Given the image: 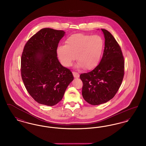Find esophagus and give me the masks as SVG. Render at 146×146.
Returning <instances> with one entry per match:
<instances>
[{
	"instance_id": "34e87169",
	"label": "esophagus",
	"mask_w": 146,
	"mask_h": 146,
	"mask_svg": "<svg viewBox=\"0 0 146 146\" xmlns=\"http://www.w3.org/2000/svg\"><path fill=\"white\" fill-rule=\"evenodd\" d=\"M73 76L74 78H78L79 77V74L77 72H73Z\"/></svg>"
}]
</instances>
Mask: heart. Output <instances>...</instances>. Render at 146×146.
Listing matches in <instances>:
<instances>
[{
  "label": "heart",
  "instance_id": "b5f03b06",
  "mask_svg": "<svg viewBox=\"0 0 146 146\" xmlns=\"http://www.w3.org/2000/svg\"><path fill=\"white\" fill-rule=\"evenodd\" d=\"M104 48L101 36L76 33L69 36L65 45L57 49L58 57L63 66L69 67L75 59L78 66L85 70L95 68L100 62Z\"/></svg>",
  "mask_w": 146,
  "mask_h": 146
}]
</instances>
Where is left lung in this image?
<instances>
[{
  "label": "left lung",
  "instance_id": "8db88e82",
  "mask_svg": "<svg viewBox=\"0 0 146 146\" xmlns=\"http://www.w3.org/2000/svg\"><path fill=\"white\" fill-rule=\"evenodd\" d=\"M101 30L105 39L102 58L94 70L80 75L84 99L94 106L114 97L124 76V58L120 46L110 32Z\"/></svg>",
  "mask_w": 146,
  "mask_h": 146
}]
</instances>
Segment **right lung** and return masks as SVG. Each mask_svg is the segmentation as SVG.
<instances>
[{
    "instance_id": "right-lung-1",
    "label": "right lung",
    "mask_w": 146,
    "mask_h": 146,
    "mask_svg": "<svg viewBox=\"0 0 146 146\" xmlns=\"http://www.w3.org/2000/svg\"><path fill=\"white\" fill-rule=\"evenodd\" d=\"M65 32L42 28L24 46L21 59V74L29 94L40 104L52 106L62 99L73 80L70 70L60 63L57 49Z\"/></svg>"
}]
</instances>
